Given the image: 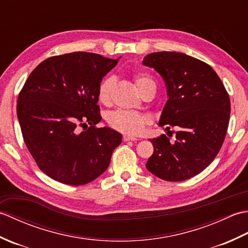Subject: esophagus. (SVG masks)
<instances>
[{
    "label": "esophagus",
    "mask_w": 248,
    "mask_h": 248,
    "mask_svg": "<svg viewBox=\"0 0 248 248\" xmlns=\"http://www.w3.org/2000/svg\"><path fill=\"white\" fill-rule=\"evenodd\" d=\"M123 140H124V141H128V140H138V139L133 138V136H130V135H124V136H123Z\"/></svg>",
    "instance_id": "1"
}]
</instances>
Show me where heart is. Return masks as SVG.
Wrapping results in <instances>:
<instances>
[{
  "label": "heart",
  "mask_w": 248,
  "mask_h": 248,
  "mask_svg": "<svg viewBox=\"0 0 248 248\" xmlns=\"http://www.w3.org/2000/svg\"><path fill=\"white\" fill-rule=\"evenodd\" d=\"M134 82L136 87L141 93L147 87H155V83L146 73H138L134 77ZM114 85V78H107L100 83L98 88V99L100 102L108 103L110 98V91ZM107 121L110 128L119 131L121 133L128 135H136L144 129L146 124L148 123V118L145 115L134 112V110H124L117 109L110 112Z\"/></svg>",
  "instance_id": "heart-1"
}]
</instances>
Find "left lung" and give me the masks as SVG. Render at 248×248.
I'll list each match as a JSON object with an SVG mask.
<instances>
[{
	"label": "left lung",
	"mask_w": 248,
	"mask_h": 248,
	"mask_svg": "<svg viewBox=\"0 0 248 248\" xmlns=\"http://www.w3.org/2000/svg\"><path fill=\"white\" fill-rule=\"evenodd\" d=\"M143 65L154 68L166 85L168 100L159 125L171 133L170 128L177 130L173 140L165 134L150 140L155 150L146 167L163 180H186L211 164L222 148L229 94L211 66L180 52H155Z\"/></svg>",
	"instance_id": "8db88e82"
}]
</instances>
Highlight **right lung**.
<instances>
[{"label": "right lung", "instance_id": "obj_1", "mask_svg": "<svg viewBox=\"0 0 248 248\" xmlns=\"http://www.w3.org/2000/svg\"><path fill=\"white\" fill-rule=\"evenodd\" d=\"M118 60L75 52L49 57L31 71L17 115L24 143L46 176L82 186L107 170L123 139L108 127H96L101 120L98 88ZM81 126L89 128L80 133Z\"/></svg>", "mask_w": 248, "mask_h": 248}]
</instances>
